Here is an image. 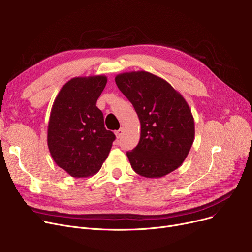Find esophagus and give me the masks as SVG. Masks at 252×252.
I'll list each match as a JSON object with an SVG mask.
<instances>
[{"label": "esophagus", "instance_id": "34e87169", "mask_svg": "<svg viewBox=\"0 0 252 252\" xmlns=\"http://www.w3.org/2000/svg\"><path fill=\"white\" fill-rule=\"evenodd\" d=\"M123 134H124V128H119L118 130L115 131V136H116L117 139L121 138L123 136Z\"/></svg>", "mask_w": 252, "mask_h": 252}]
</instances>
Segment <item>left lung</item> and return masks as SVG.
I'll return each instance as SVG.
<instances>
[{
	"instance_id": "1",
	"label": "left lung",
	"mask_w": 252,
	"mask_h": 252,
	"mask_svg": "<svg viewBox=\"0 0 252 252\" xmlns=\"http://www.w3.org/2000/svg\"><path fill=\"white\" fill-rule=\"evenodd\" d=\"M115 83L141 124L137 147L126 152L133 169L145 178H161L180 167L195 136L186 100L165 79L144 70L119 73Z\"/></svg>"
}]
</instances>
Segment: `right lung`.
Masks as SVG:
<instances>
[{
  "instance_id": "1",
  "label": "right lung",
  "mask_w": 252,
  "mask_h": 252,
  "mask_svg": "<svg viewBox=\"0 0 252 252\" xmlns=\"http://www.w3.org/2000/svg\"><path fill=\"white\" fill-rule=\"evenodd\" d=\"M105 75L78 76L66 83L53 103L47 142L56 164L73 178L97 174L107 158L115 136L104 126L96 103Z\"/></svg>"
}]
</instances>
